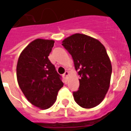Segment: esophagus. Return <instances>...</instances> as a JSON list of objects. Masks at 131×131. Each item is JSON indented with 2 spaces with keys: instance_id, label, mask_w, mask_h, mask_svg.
I'll list each match as a JSON object with an SVG mask.
<instances>
[{
  "instance_id": "esophagus-1",
  "label": "esophagus",
  "mask_w": 131,
  "mask_h": 131,
  "mask_svg": "<svg viewBox=\"0 0 131 131\" xmlns=\"http://www.w3.org/2000/svg\"><path fill=\"white\" fill-rule=\"evenodd\" d=\"M68 75H69V72H68V71H66L64 73V74H63V77H64L65 78H66L67 76H68Z\"/></svg>"
}]
</instances>
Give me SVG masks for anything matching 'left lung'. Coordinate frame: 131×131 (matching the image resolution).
Returning <instances> with one entry per match:
<instances>
[{
  "label": "left lung",
  "mask_w": 131,
  "mask_h": 131,
  "mask_svg": "<svg viewBox=\"0 0 131 131\" xmlns=\"http://www.w3.org/2000/svg\"><path fill=\"white\" fill-rule=\"evenodd\" d=\"M62 46L71 55L80 77L79 90L73 93L75 101L85 109L97 106L108 91L112 73L105 48L98 40L82 34L66 38Z\"/></svg>",
  "instance_id": "1"
}]
</instances>
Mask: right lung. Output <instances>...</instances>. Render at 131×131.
<instances>
[{
    "mask_svg": "<svg viewBox=\"0 0 131 131\" xmlns=\"http://www.w3.org/2000/svg\"><path fill=\"white\" fill-rule=\"evenodd\" d=\"M54 40L36 39L21 52L16 66L18 85L26 99L40 109L50 108L63 85L49 60Z\"/></svg>",
    "mask_w": 131,
    "mask_h": 131,
    "instance_id": "right-lung-1",
    "label": "right lung"
}]
</instances>
